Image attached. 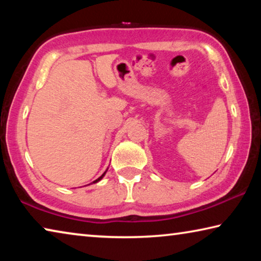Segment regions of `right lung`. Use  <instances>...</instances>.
Listing matches in <instances>:
<instances>
[{"mask_svg": "<svg viewBox=\"0 0 261 261\" xmlns=\"http://www.w3.org/2000/svg\"><path fill=\"white\" fill-rule=\"evenodd\" d=\"M105 174H106V171H105V173H103V174H102V175H101V176H100V177H99V178H98V179H95V180H94V182H93V183H96V182H99V180H100V179H101V178H102V177H103V176H105Z\"/></svg>", "mask_w": 261, "mask_h": 261, "instance_id": "right-lung-1", "label": "right lung"}]
</instances>
